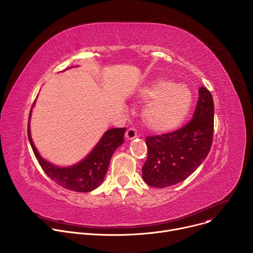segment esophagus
I'll use <instances>...</instances> for the list:
<instances>
[{
	"instance_id": "esophagus-1",
	"label": "esophagus",
	"mask_w": 253,
	"mask_h": 253,
	"mask_svg": "<svg viewBox=\"0 0 253 253\" xmlns=\"http://www.w3.org/2000/svg\"><path fill=\"white\" fill-rule=\"evenodd\" d=\"M125 137H126L127 140H133V139H135V138L137 137V132H136V130L133 129V128L128 129V130L126 131Z\"/></svg>"
}]
</instances>
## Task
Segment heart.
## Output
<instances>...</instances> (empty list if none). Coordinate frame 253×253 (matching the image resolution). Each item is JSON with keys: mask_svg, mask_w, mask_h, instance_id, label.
<instances>
[{"mask_svg": "<svg viewBox=\"0 0 253 253\" xmlns=\"http://www.w3.org/2000/svg\"><path fill=\"white\" fill-rule=\"evenodd\" d=\"M136 99L146 103L142 110L143 123L157 134L169 133L181 126L193 104V94L187 85L164 79L141 87Z\"/></svg>", "mask_w": 253, "mask_h": 253, "instance_id": "obj_1", "label": "heart"}]
</instances>
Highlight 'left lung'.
I'll use <instances>...</instances> for the list:
<instances>
[{"label":"left lung","instance_id":"1","mask_svg":"<svg viewBox=\"0 0 253 253\" xmlns=\"http://www.w3.org/2000/svg\"><path fill=\"white\" fill-rule=\"evenodd\" d=\"M192 120L177 131L146 138L148 156L142 178L149 186L165 188L182 182L207 157L213 137L214 104L203 86Z\"/></svg>","mask_w":253,"mask_h":253}]
</instances>
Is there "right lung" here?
<instances>
[{"mask_svg": "<svg viewBox=\"0 0 253 253\" xmlns=\"http://www.w3.org/2000/svg\"><path fill=\"white\" fill-rule=\"evenodd\" d=\"M33 107L29 116L28 138L33 152L44 172L55 183L71 191L91 192L98 188L104 181L113 153L124 142L126 128L107 130L84 159L70 166H58L43 158L34 145L30 128Z\"/></svg>", "mask_w": 253, "mask_h": 253, "instance_id": "add662e5", "label": "right lung"}]
</instances>
